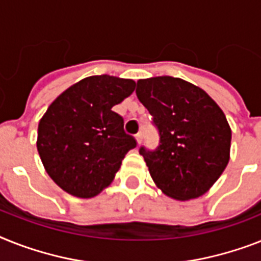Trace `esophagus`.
<instances>
[{
    "label": "esophagus",
    "mask_w": 261,
    "mask_h": 261,
    "mask_svg": "<svg viewBox=\"0 0 261 261\" xmlns=\"http://www.w3.org/2000/svg\"><path fill=\"white\" fill-rule=\"evenodd\" d=\"M135 139H136V143H137V145H140L141 144V141H143V133L139 132L137 135L135 136Z\"/></svg>",
    "instance_id": "esophagus-1"
}]
</instances>
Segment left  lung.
Masks as SVG:
<instances>
[{
	"instance_id": "1",
	"label": "left lung",
	"mask_w": 261,
	"mask_h": 261,
	"mask_svg": "<svg viewBox=\"0 0 261 261\" xmlns=\"http://www.w3.org/2000/svg\"><path fill=\"white\" fill-rule=\"evenodd\" d=\"M136 94L160 132L154 152L140 149L157 188L180 201L208 192L231 159L232 130L221 108L177 77L139 80Z\"/></svg>"
}]
</instances>
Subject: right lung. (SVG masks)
Returning a JSON list of instances; mask_svg holds the SVG:
<instances>
[{"mask_svg":"<svg viewBox=\"0 0 261 261\" xmlns=\"http://www.w3.org/2000/svg\"><path fill=\"white\" fill-rule=\"evenodd\" d=\"M136 83L109 74L80 80L56 98L38 122L37 150L45 171L66 193L92 199L115 180L136 146L112 111Z\"/></svg>","mask_w":261,"mask_h":261,"instance_id":"add662e5","label":"right lung"}]
</instances>
